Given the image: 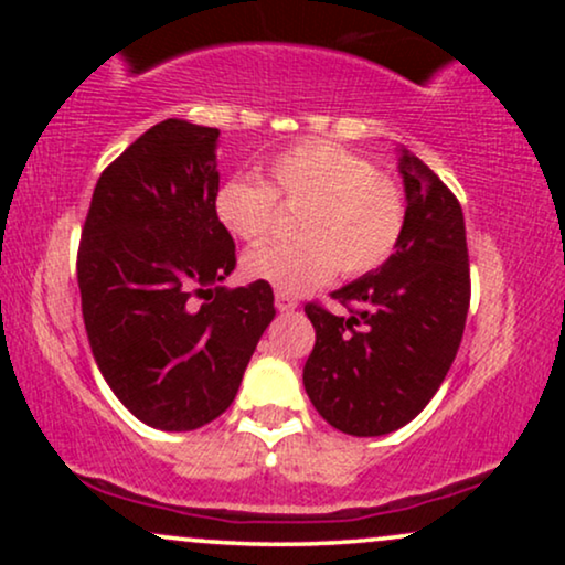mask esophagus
Returning <instances> with one entry per match:
<instances>
[{
  "instance_id": "34e87169",
  "label": "esophagus",
  "mask_w": 565,
  "mask_h": 565,
  "mask_svg": "<svg viewBox=\"0 0 565 565\" xmlns=\"http://www.w3.org/2000/svg\"><path fill=\"white\" fill-rule=\"evenodd\" d=\"M297 302L295 297L287 295V291H276V308L281 310V313H291V310H297Z\"/></svg>"
}]
</instances>
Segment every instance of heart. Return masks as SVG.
Wrapping results in <instances>:
<instances>
[{"label":"heart","mask_w":565,"mask_h":565,"mask_svg":"<svg viewBox=\"0 0 565 565\" xmlns=\"http://www.w3.org/2000/svg\"><path fill=\"white\" fill-rule=\"evenodd\" d=\"M278 204L297 210V242L246 252L244 274L287 295L321 287L334 270L348 278L372 274L406 228L401 185L332 142L291 146L268 161V183L231 178L215 193L217 220L244 242H260L274 231Z\"/></svg>","instance_id":"heart-1"}]
</instances>
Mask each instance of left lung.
Instances as JSON below:
<instances>
[{
    "label": "left lung",
    "mask_w": 565,
    "mask_h": 565,
    "mask_svg": "<svg viewBox=\"0 0 565 565\" xmlns=\"http://www.w3.org/2000/svg\"><path fill=\"white\" fill-rule=\"evenodd\" d=\"M406 228L385 265L332 291L350 316L305 305L316 329L302 369L316 412L348 436H385L412 423L451 369L470 308L462 206L417 157L398 159Z\"/></svg>",
    "instance_id": "1"
}]
</instances>
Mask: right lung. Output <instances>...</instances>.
Here are the masks:
<instances>
[{
  "instance_id": "add662e5",
  "label": "right lung",
  "mask_w": 565,
  "mask_h": 565,
  "mask_svg": "<svg viewBox=\"0 0 565 565\" xmlns=\"http://www.w3.org/2000/svg\"><path fill=\"white\" fill-rule=\"evenodd\" d=\"M220 129L167 119L97 180L76 278L95 364L140 423L183 433L236 398L274 289L220 287L236 244L215 215Z\"/></svg>"
}]
</instances>
